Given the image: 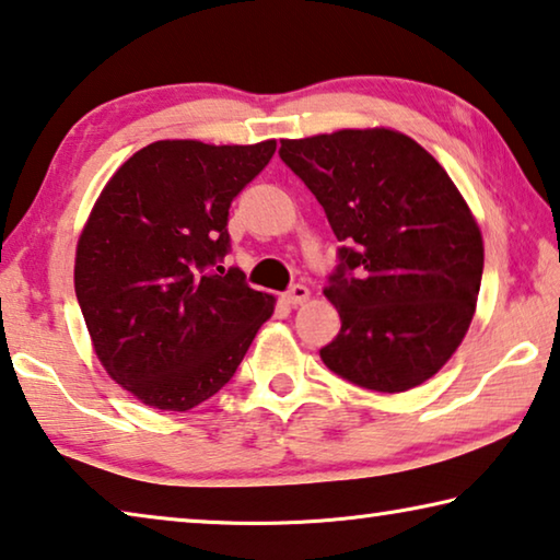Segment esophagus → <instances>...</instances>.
I'll use <instances>...</instances> for the list:
<instances>
[{"mask_svg":"<svg viewBox=\"0 0 560 560\" xmlns=\"http://www.w3.org/2000/svg\"><path fill=\"white\" fill-rule=\"evenodd\" d=\"M307 300H310V290L305 285H295V288L285 292V302H288V305H292V307L305 305Z\"/></svg>","mask_w":560,"mask_h":560,"instance_id":"1","label":"esophagus"}]
</instances>
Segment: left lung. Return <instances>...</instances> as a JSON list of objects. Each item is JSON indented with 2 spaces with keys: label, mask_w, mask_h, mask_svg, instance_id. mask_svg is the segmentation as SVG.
Instances as JSON below:
<instances>
[{
  "label": "left lung",
  "mask_w": 560,
  "mask_h": 560,
  "mask_svg": "<svg viewBox=\"0 0 560 560\" xmlns=\"http://www.w3.org/2000/svg\"><path fill=\"white\" fill-rule=\"evenodd\" d=\"M280 159L345 243L325 288L342 327L323 362L387 394L434 377L469 332L483 272L479 223L442 163L384 126L282 139Z\"/></svg>",
  "instance_id": "obj_1"
}]
</instances>
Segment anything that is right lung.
<instances>
[{"instance_id": "right-lung-1", "label": "right lung", "mask_w": 560, "mask_h": 560, "mask_svg": "<svg viewBox=\"0 0 560 560\" xmlns=\"http://www.w3.org/2000/svg\"><path fill=\"white\" fill-rule=\"evenodd\" d=\"M275 145L153 141L91 208L73 288L98 362L143 405L188 411L213 397L275 313L243 270L218 265L231 247L228 208Z\"/></svg>"}]
</instances>
